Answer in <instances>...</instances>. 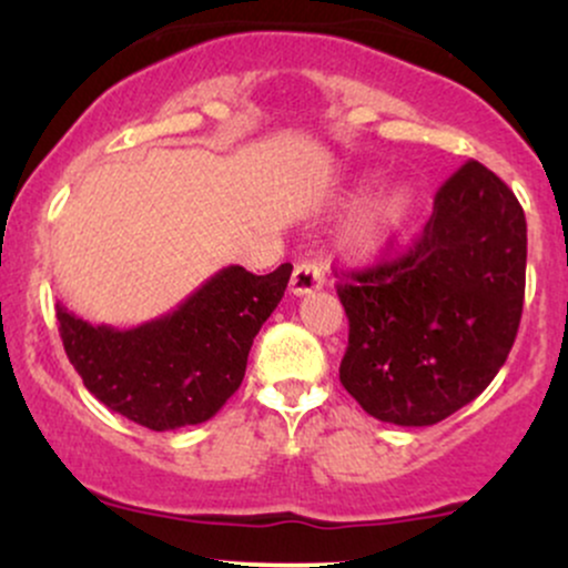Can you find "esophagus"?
<instances>
[{
	"mask_svg": "<svg viewBox=\"0 0 568 568\" xmlns=\"http://www.w3.org/2000/svg\"><path fill=\"white\" fill-rule=\"evenodd\" d=\"M321 288H323V272L315 262H302L296 270H293L291 285H288L293 296H306V293L321 291Z\"/></svg>",
	"mask_w": 568,
	"mask_h": 568,
	"instance_id": "34e87169",
	"label": "esophagus"
}]
</instances>
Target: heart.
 I'll use <instances>...</instances> for the list:
<instances>
[{"mask_svg": "<svg viewBox=\"0 0 568 568\" xmlns=\"http://www.w3.org/2000/svg\"><path fill=\"white\" fill-rule=\"evenodd\" d=\"M410 213H414V194H410V189H389V192L366 202L355 213L347 232H344V245L361 262L379 258L397 243V237L406 230Z\"/></svg>", "mask_w": 568, "mask_h": 568, "instance_id": "b5f03b06", "label": "heart"}]
</instances>
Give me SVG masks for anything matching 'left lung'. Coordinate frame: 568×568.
Instances as JSON below:
<instances>
[{
	"label": "left lung",
	"mask_w": 568,
	"mask_h": 568,
	"mask_svg": "<svg viewBox=\"0 0 568 568\" xmlns=\"http://www.w3.org/2000/svg\"><path fill=\"white\" fill-rule=\"evenodd\" d=\"M344 277V389L379 422L438 425L484 393L513 349L526 288L524 207L470 160L438 189L406 253Z\"/></svg>",
	"instance_id": "obj_1"
}]
</instances>
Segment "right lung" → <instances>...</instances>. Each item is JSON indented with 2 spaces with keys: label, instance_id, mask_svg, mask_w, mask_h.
I'll list each match as a JSON object with an SVG mask.
<instances>
[{
  "label": "right lung",
  "instance_id": "1",
  "mask_svg": "<svg viewBox=\"0 0 568 568\" xmlns=\"http://www.w3.org/2000/svg\"><path fill=\"white\" fill-rule=\"evenodd\" d=\"M224 266L173 312L135 328L90 325L61 302L58 331L71 366L106 408L135 425L179 429L219 414L243 384L247 352L291 280Z\"/></svg>",
  "mask_w": 568,
  "mask_h": 568
}]
</instances>
